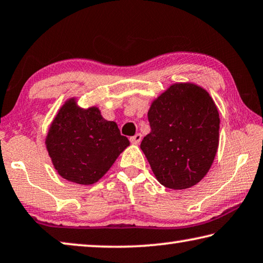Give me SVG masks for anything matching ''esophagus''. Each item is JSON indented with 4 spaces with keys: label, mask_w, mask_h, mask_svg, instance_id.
<instances>
[{
    "label": "esophagus",
    "mask_w": 263,
    "mask_h": 263,
    "mask_svg": "<svg viewBox=\"0 0 263 263\" xmlns=\"http://www.w3.org/2000/svg\"><path fill=\"white\" fill-rule=\"evenodd\" d=\"M130 141L132 142V144H135V145L139 144V142L141 141V135H140V133H137L136 136L131 137V138H130Z\"/></svg>",
    "instance_id": "esophagus-1"
}]
</instances>
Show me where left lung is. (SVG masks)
Returning <instances> with one entry per match:
<instances>
[{"label": "left lung", "instance_id": "8db88e82", "mask_svg": "<svg viewBox=\"0 0 263 263\" xmlns=\"http://www.w3.org/2000/svg\"><path fill=\"white\" fill-rule=\"evenodd\" d=\"M149 135L140 148L153 174L169 189L191 188L208 174L219 145V112L193 82L173 83L151 103Z\"/></svg>", "mask_w": 263, "mask_h": 263}]
</instances>
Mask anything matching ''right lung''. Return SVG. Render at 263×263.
<instances>
[{
    "mask_svg": "<svg viewBox=\"0 0 263 263\" xmlns=\"http://www.w3.org/2000/svg\"><path fill=\"white\" fill-rule=\"evenodd\" d=\"M45 146L61 177L81 185L96 183L130 146L116 122L106 121L99 106L82 108L69 97L58 110Z\"/></svg>",
    "mask_w": 263,
    "mask_h": 263,
    "instance_id": "right-lung-1",
    "label": "right lung"
}]
</instances>
